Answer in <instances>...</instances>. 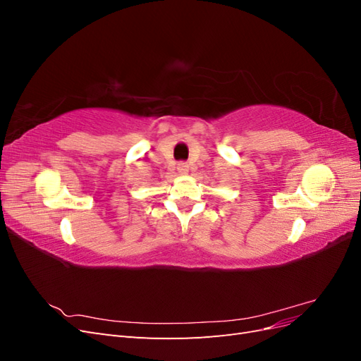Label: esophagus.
<instances>
[{"label":"esophagus","instance_id":"obj_1","mask_svg":"<svg viewBox=\"0 0 361 361\" xmlns=\"http://www.w3.org/2000/svg\"><path fill=\"white\" fill-rule=\"evenodd\" d=\"M178 170H179V173H187L188 171V164L187 162H179L178 164Z\"/></svg>","mask_w":361,"mask_h":361}]
</instances>
